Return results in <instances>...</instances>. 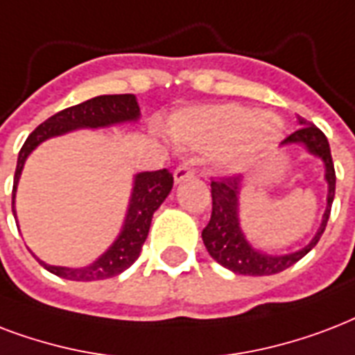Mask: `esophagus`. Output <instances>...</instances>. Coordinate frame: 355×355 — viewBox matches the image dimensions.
I'll return each instance as SVG.
<instances>
[{
  "label": "esophagus",
  "instance_id": "obj_1",
  "mask_svg": "<svg viewBox=\"0 0 355 355\" xmlns=\"http://www.w3.org/2000/svg\"><path fill=\"white\" fill-rule=\"evenodd\" d=\"M192 174H194V170H192L189 164H181V166H178L174 172V183L178 185L181 181L189 180V178H192Z\"/></svg>",
  "mask_w": 355,
  "mask_h": 355
}]
</instances>
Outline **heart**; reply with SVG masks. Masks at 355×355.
<instances>
[{
    "label": "heart",
    "mask_w": 355,
    "mask_h": 355,
    "mask_svg": "<svg viewBox=\"0 0 355 355\" xmlns=\"http://www.w3.org/2000/svg\"><path fill=\"white\" fill-rule=\"evenodd\" d=\"M282 122L243 105L196 107L175 112L166 133L180 146L215 153L226 172H243L282 137Z\"/></svg>",
    "instance_id": "1"
}]
</instances>
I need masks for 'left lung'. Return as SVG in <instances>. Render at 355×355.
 Wrapping results in <instances>:
<instances>
[{
  "label": "left lung",
  "instance_id": "1",
  "mask_svg": "<svg viewBox=\"0 0 355 355\" xmlns=\"http://www.w3.org/2000/svg\"><path fill=\"white\" fill-rule=\"evenodd\" d=\"M300 129L287 137L282 142V148L300 146L309 155L318 157L324 164V180L328 183V194H326V209H324L322 222L318 226L317 233L304 246V248L291 252V254H266L263 250L255 248L244 235L241 227V191L244 187L243 178H226V180L211 181V196H213V213L211 220L202 232V239L209 255L218 263L226 266L235 274L243 276H270L283 272L295 263L309 254L317 246L318 239L326 230L329 211L335 196V168L331 161V152L326 135L307 122L306 118L298 116Z\"/></svg>",
  "mask_w": 355,
  "mask_h": 355
}]
</instances>
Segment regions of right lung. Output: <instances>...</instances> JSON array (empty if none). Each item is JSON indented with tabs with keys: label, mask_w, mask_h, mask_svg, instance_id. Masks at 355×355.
<instances>
[{
	"label": "right lung",
	"mask_w": 355,
	"mask_h": 355,
	"mask_svg": "<svg viewBox=\"0 0 355 355\" xmlns=\"http://www.w3.org/2000/svg\"><path fill=\"white\" fill-rule=\"evenodd\" d=\"M140 118V107L133 94H112L96 96L79 105L68 107L57 112L46 122L40 123L24 142L18 153V164L15 172V187H12V215L16 218V189L20 181L21 170L27 157L37 150L42 142L53 137H62L78 129H101L120 125V123L137 122ZM174 178L168 170H155V172H139L133 175V189L129 196L128 213L123 218L122 230L112 244L90 265L79 266H55L38 259V263L51 274L72 282H96L107 277L118 276L125 268L139 259L142 244L146 241L153 213L161 207V203L172 191Z\"/></svg>",
	"instance_id": "right-lung-1"
}]
</instances>
